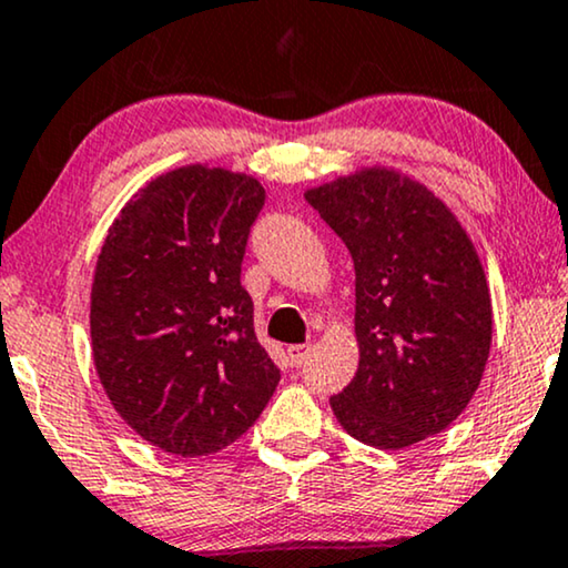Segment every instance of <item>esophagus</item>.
I'll use <instances>...</instances> for the list:
<instances>
[{
	"label": "esophagus",
	"instance_id": "34e87169",
	"mask_svg": "<svg viewBox=\"0 0 568 568\" xmlns=\"http://www.w3.org/2000/svg\"><path fill=\"white\" fill-rule=\"evenodd\" d=\"M286 353H290V361H292V366H305L307 361H311V355H313V345H292L290 349H286Z\"/></svg>",
	"mask_w": 568,
	"mask_h": 568
}]
</instances>
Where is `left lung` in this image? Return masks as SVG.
<instances>
[{
  "label": "left lung",
  "instance_id": "left-lung-1",
  "mask_svg": "<svg viewBox=\"0 0 568 568\" xmlns=\"http://www.w3.org/2000/svg\"><path fill=\"white\" fill-rule=\"evenodd\" d=\"M355 265L353 382L332 410L361 443L400 450L443 432L477 392L493 342L485 271L455 215L418 181L368 168L311 189Z\"/></svg>",
  "mask_w": 568,
  "mask_h": 568
}]
</instances>
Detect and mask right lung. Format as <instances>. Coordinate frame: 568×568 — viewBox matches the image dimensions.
<instances>
[{"label":"right lung","mask_w":568,"mask_h":568,"mask_svg":"<svg viewBox=\"0 0 568 568\" xmlns=\"http://www.w3.org/2000/svg\"><path fill=\"white\" fill-rule=\"evenodd\" d=\"M255 179L186 165L121 210L91 286V353L121 418L173 455L219 453L257 422L273 366L242 286Z\"/></svg>","instance_id":"1"}]
</instances>
